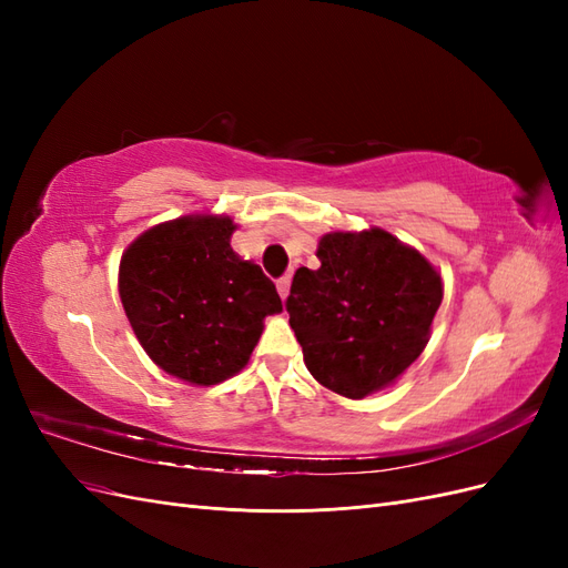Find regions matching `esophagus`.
Segmentation results:
<instances>
[{"instance_id":"obj_1","label":"esophagus","mask_w":568,"mask_h":568,"mask_svg":"<svg viewBox=\"0 0 568 568\" xmlns=\"http://www.w3.org/2000/svg\"><path fill=\"white\" fill-rule=\"evenodd\" d=\"M288 288H291V277H282V280H277V291H280V296L286 301V296H288Z\"/></svg>"}]
</instances>
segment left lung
Masks as SVG:
<instances>
[{
  "label": "left lung",
  "instance_id": "8db88e82",
  "mask_svg": "<svg viewBox=\"0 0 568 568\" xmlns=\"http://www.w3.org/2000/svg\"><path fill=\"white\" fill-rule=\"evenodd\" d=\"M320 267H298L286 313L305 367L343 398L398 382L432 336L440 272L382 227L336 230L317 244Z\"/></svg>",
  "mask_w": 568,
  "mask_h": 568
}]
</instances>
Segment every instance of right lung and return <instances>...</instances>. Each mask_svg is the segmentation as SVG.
<instances>
[{"label": "right lung", "instance_id": "1", "mask_svg": "<svg viewBox=\"0 0 568 568\" xmlns=\"http://www.w3.org/2000/svg\"><path fill=\"white\" fill-rule=\"evenodd\" d=\"M230 215L194 213L142 232L123 251L118 294L153 365L192 386L242 372L282 313L277 288L232 248Z\"/></svg>", "mask_w": 568, "mask_h": 568}]
</instances>
